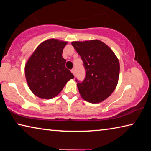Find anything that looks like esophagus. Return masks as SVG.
<instances>
[{"mask_svg":"<svg viewBox=\"0 0 151 151\" xmlns=\"http://www.w3.org/2000/svg\"><path fill=\"white\" fill-rule=\"evenodd\" d=\"M70 71H71V73H72L74 75H75V68H73V69H71L70 70Z\"/></svg>","mask_w":151,"mask_h":151,"instance_id":"obj_1","label":"esophagus"}]
</instances>
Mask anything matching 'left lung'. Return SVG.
Here are the masks:
<instances>
[{
    "label": "left lung",
    "mask_w": 151,
    "mask_h": 151,
    "mask_svg": "<svg viewBox=\"0 0 151 151\" xmlns=\"http://www.w3.org/2000/svg\"><path fill=\"white\" fill-rule=\"evenodd\" d=\"M81 56L86 71L83 82H77L78 89L84 100L99 103L105 100L116 88L119 81V59L111 48L99 40L72 42Z\"/></svg>",
    "instance_id": "obj_1"
}]
</instances>
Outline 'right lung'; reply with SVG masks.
I'll return each instance as SVG.
<instances>
[{
    "label": "right lung",
    "mask_w": 151,
    "mask_h": 151,
    "mask_svg": "<svg viewBox=\"0 0 151 151\" xmlns=\"http://www.w3.org/2000/svg\"><path fill=\"white\" fill-rule=\"evenodd\" d=\"M67 42L51 39L40 44L25 65L29 87L41 99H50L58 95L74 75L65 66L63 50Z\"/></svg>",
    "instance_id": "right-lung-1"
}]
</instances>
